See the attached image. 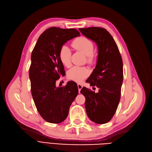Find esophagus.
I'll use <instances>...</instances> for the list:
<instances>
[{
    "label": "esophagus",
    "instance_id": "1",
    "mask_svg": "<svg viewBox=\"0 0 152 152\" xmlns=\"http://www.w3.org/2000/svg\"><path fill=\"white\" fill-rule=\"evenodd\" d=\"M77 86H78V89H79V93H80V90H81V89L82 88V87H83V86H82V85L80 84H77Z\"/></svg>",
    "mask_w": 152,
    "mask_h": 152
}]
</instances>
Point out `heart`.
I'll return each instance as SVG.
<instances>
[{"label":"heart","mask_w":152,"mask_h":152,"mask_svg":"<svg viewBox=\"0 0 152 152\" xmlns=\"http://www.w3.org/2000/svg\"><path fill=\"white\" fill-rule=\"evenodd\" d=\"M72 45L73 48L86 55L87 63H93L96 56L93 52V42L90 39L85 37H79L73 40ZM71 50L67 45H64L59 49V59L61 63L66 66H70L71 65ZM88 75V69L84 66H73L68 72L69 79L75 82H80Z\"/></svg>","instance_id":"b5f03b06"}]
</instances>
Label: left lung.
Here are the masks:
<instances>
[{
    "instance_id": "1",
    "label": "left lung",
    "mask_w": 152,
    "mask_h": 152,
    "mask_svg": "<svg viewBox=\"0 0 152 152\" xmlns=\"http://www.w3.org/2000/svg\"><path fill=\"white\" fill-rule=\"evenodd\" d=\"M79 30L95 42L98 49L96 67L86 80L90 86L97 87L98 93L85 87L80 91L86 98V113L96 124L107 123L115 113L121 99L123 82L121 55L112 36L105 28L89 27Z\"/></svg>"
}]
</instances>
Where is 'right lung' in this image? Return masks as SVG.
<instances>
[{
	"label": "right lung",
	"instance_id": "add662e5",
	"mask_svg": "<svg viewBox=\"0 0 152 152\" xmlns=\"http://www.w3.org/2000/svg\"><path fill=\"white\" fill-rule=\"evenodd\" d=\"M80 35L74 28L50 27L40 35L31 56L29 77L33 99L40 116L49 123L58 124L67 117L72 102L79 93L75 82L56 87L63 75L59 49L68 40Z\"/></svg>",
	"mask_w": 152,
	"mask_h": 152
}]
</instances>
